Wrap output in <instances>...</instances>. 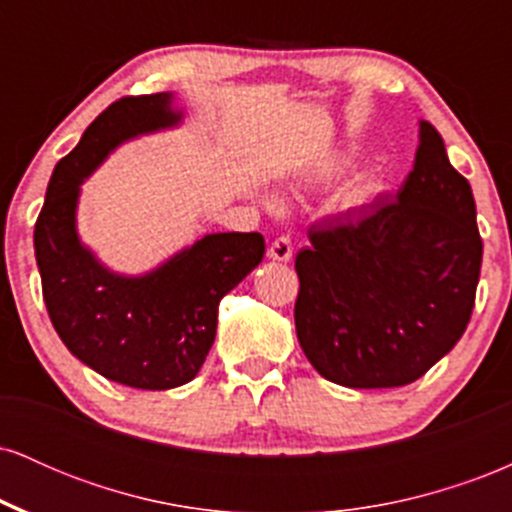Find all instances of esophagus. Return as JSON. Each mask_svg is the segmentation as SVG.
I'll use <instances>...</instances> for the list:
<instances>
[{"label": "esophagus", "instance_id": "1", "mask_svg": "<svg viewBox=\"0 0 512 512\" xmlns=\"http://www.w3.org/2000/svg\"><path fill=\"white\" fill-rule=\"evenodd\" d=\"M293 255V248H291V238L289 236H279L272 240V245H269V257L276 262H289Z\"/></svg>", "mask_w": 512, "mask_h": 512}]
</instances>
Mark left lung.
<instances>
[{
    "mask_svg": "<svg viewBox=\"0 0 512 512\" xmlns=\"http://www.w3.org/2000/svg\"><path fill=\"white\" fill-rule=\"evenodd\" d=\"M308 238L296 255L293 317L322 378L402 387L460 342L484 243L472 187L431 122H419L414 166L397 195L313 226Z\"/></svg>",
    "mask_w": 512,
    "mask_h": 512,
    "instance_id": "8db88e82",
    "label": "left lung"
}]
</instances>
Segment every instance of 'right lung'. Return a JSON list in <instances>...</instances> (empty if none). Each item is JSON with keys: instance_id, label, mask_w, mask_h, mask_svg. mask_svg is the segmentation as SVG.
<instances>
[{"instance_id": "right-lung-1", "label": "right lung", "mask_w": 512, "mask_h": 512, "mask_svg": "<svg viewBox=\"0 0 512 512\" xmlns=\"http://www.w3.org/2000/svg\"><path fill=\"white\" fill-rule=\"evenodd\" d=\"M170 93L127 96L55 166L35 221L43 298L60 339L103 378L139 390L190 383L216 337L219 303L264 257L260 233H211L144 276L105 269L76 236L79 185L117 144L180 122Z\"/></svg>"}]
</instances>
